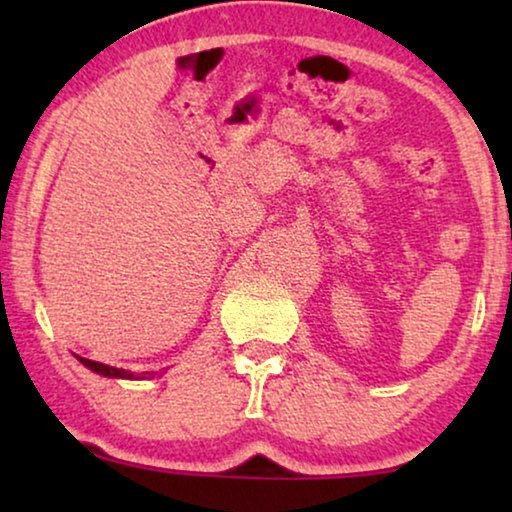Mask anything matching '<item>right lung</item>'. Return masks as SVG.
Wrapping results in <instances>:
<instances>
[{
    "mask_svg": "<svg viewBox=\"0 0 512 512\" xmlns=\"http://www.w3.org/2000/svg\"><path fill=\"white\" fill-rule=\"evenodd\" d=\"M76 359H79L83 366L86 368H90L93 370V373H97V375H104V377H135L132 373H125V370H121V368H114V366H104V363H100V361H90V359H83V356H76Z\"/></svg>",
    "mask_w": 512,
    "mask_h": 512,
    "instance_id": "obj_1",
    "label": "right lung"
}]
</instances>
